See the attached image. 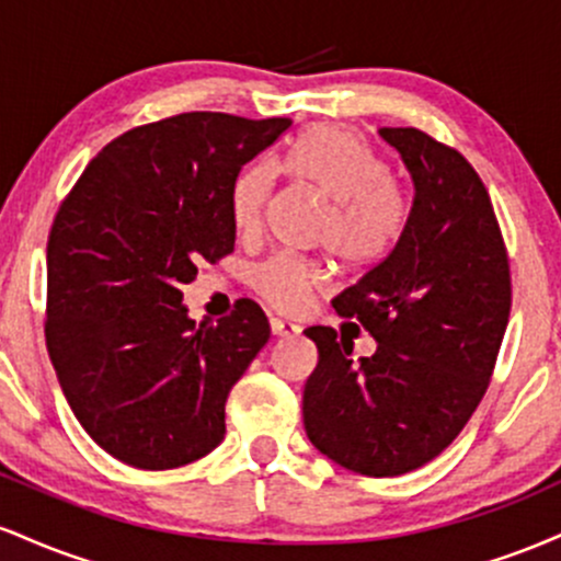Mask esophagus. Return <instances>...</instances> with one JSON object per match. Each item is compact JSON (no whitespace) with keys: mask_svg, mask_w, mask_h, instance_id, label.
Returning a JSON list of instances; mask_svg holds the SVG:
<instances>
[{"mask_svg":"<svg viewBox=\"0 0 561 561\" xmlns=\"http://www.w3.org/2000/svg\"><path fill=\"white\" fill-rule=\"evenodd\" d=\"M272 332L274 337H295V334H300V327L285 319H272Z\"/></svg>","mask_w":561,"mask_h":561,"instance_id":"1","label":"esophagus"}]
</instances>
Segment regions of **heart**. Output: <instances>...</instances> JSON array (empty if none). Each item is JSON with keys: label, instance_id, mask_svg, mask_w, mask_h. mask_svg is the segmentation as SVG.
Masks as SVG:
<instances>
[{"label": "heart", "instance_id": "1", "mask_svg": "<svg viewBox=\"0 0 561 561\" xmlns=\"http://www.w3.org/2000/svg\"><path fill=\"white\" fill-rule=\"evenodd\" d=\"M282 169L330 205L319 237L340 263L369 266L390 253L405 227L409 203L362 134L334 124L308 128L289 147ZM276 173L274 163L259 160L237 179L231 218L242 234L261 229ZM253 285L276 311L295 313L319 287V272L289 255H274L259 266Z\"/></svg>", "mask_w": 561, "mask_h": 561}]
</instances>
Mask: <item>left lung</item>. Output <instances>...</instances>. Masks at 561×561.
Segmentation results:
<instances>
[{
	"mask_svg": "<svg viewBox=\"0 0 561 561\" xmlns=\"http://www.w3.org/2000/svg\"><path fill=\"white\" fill-rule=\"evenodd\" d=\"M411 176L392 250L332 300L377 340L371 356L308 327L319 364L302 390L308 440L340 467L396 478L433 461L485 396L508 324L512 279L491 197L454 147L379 128Z\"/></svg>",
	"mask_w": 561,
	"mask_h": 561,
	"instance_id": "1",
	"label": "left lung"
}]
</instances>
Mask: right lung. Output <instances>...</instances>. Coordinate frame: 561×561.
I'll return each instance as SVG.
<instances>
[{"mask_svg": "<svg viewBox=\"0 0 561 561\" xmlns=\"http://www.w3.org/2000/svg\"><path fill=\"white\" fill-rule=\"evenodd\" d=\"M289 118L182 113L102 147L47 242V351L76 420L137 469H173L224 440L231 385L268 343L242 298L218 324L190 319L182 287L234 250L242 165Z\"/></svg>", "mask_w": 561, "mask_h": 561, "instance_id": "right-lung-1", "label": "right lung"}]
</instances>
